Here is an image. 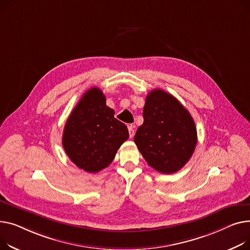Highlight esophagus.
<instances>
[{
	"label": "esophagus",
	"mask_w": 250,
	"mask_h": 250,
	"mask_svg": "<svg viewBox=\"0 0 250 250\" xmlns=\"http://www.w3.org/2000/svg\"><path fill=\"white\" fill-rule=\"evenodd\" d=\"M128 131H129V136L132 138L134 136V133H135V130H134V125H129L128 126Z\"/></svg>",
	"instance_id": "obj_1"
}]
</instances>
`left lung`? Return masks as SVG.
<instances>
[{"label": "left lung", "mask_w": 250, "mask_h": 250, "mask_svg": "<svg viewBox=\"0 0 250 250\" xmlns=\"http://www.w3.org/2000/svg\"><path fill=\"white\" fill-rule=\"evenodd\" d=\"M143 119L134 141L144 159L159 172L180 170L197 144V129L188 111L170 94L155 89L146 97Z\"/></svg>", "instance_id": "1"}]
</instances>
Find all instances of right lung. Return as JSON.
I'll list each match as a JSON object with an SVG mask.
<instances>
[{
  "label": "right lung",
  "mask_w": 250,
  "mask_h": 250,
  "mask_svg": "<svg viewBox=\"0 0 250 250\" xmlns=\"http://www.w3.org/2000/svg\"><path fill=\"white\" fill-rule=\"evenodd\" d=\"M99 87L86 91L65 123L62 145L69 159L87 172L107 167L128 137L127 126L114 117Z\"/></svg>",
  "instance_id": "right-lung-1"
}]
</instances>
